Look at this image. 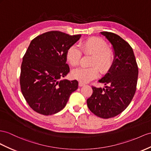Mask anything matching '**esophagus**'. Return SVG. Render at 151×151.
<instances>
[{"label":"esophagus","mask_w":151,"mask_h":151,"mask_svg":"<svg viewBox=\"0 0 151 151\" xmlns=\"http://www.w3.org/2000/svg\"><path fill=\"white\" fill-rule=\"evenodd\" d=\"M78 85H79L80 87H82V86H85V83H82V82H79Z\"/></svg>","instance_id":"1"}]
</instances>
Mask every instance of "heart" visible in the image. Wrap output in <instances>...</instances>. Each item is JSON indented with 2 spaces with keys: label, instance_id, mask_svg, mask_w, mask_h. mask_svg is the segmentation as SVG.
Wrapping results in <instances>:
<instances>
[{
  "label": "heart",
  "instance_id": "b5f03b06",
  "mask_svg": "<svg viewBox=\"0 0 151 151\" xmlns=\"http://www.w3.org/2000/svg\"><path fill=\"white\" fill-rule=\"evenodd\" d=\"M80 46L81 50L75 45L69 46L65 55L68 63L71 66L78 65L82 55V51L86 55H92L89 61V65L91 66L79 68L73 70L71 73L73 78L81 82H87L97 77V67L102 73H106L110 69L114 63V53L102 38H88L81 42Z\"/></svg>",
  "mask_w": 151,
  "mask_h": 151
}]
</instances>
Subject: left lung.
Here are the masks:
<instances>
[{
	"label": "left lung",
	"instance_id": "8db88e82",
	"mask_svg": "<svg viewBox=\"0 0 151 151\" xmlns=\"http://www.w3.org/2000/svg\"><path fill=\"white\" fill-rule=\"evenodd\" d=\"M101 34L112 45L114 60L106 74L99 80L105 88L92 86V94L87 100L88 108L103 119L114 117L128 106L137 89L138 68L132 48L114 33Z\"/></svg>",
	"mask_w": 151,
	"mask_h": 151
}]
</instances>
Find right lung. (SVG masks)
<instances>
[{"label": "right lung", "mask_w": 151, "mask_h": 151, "mask_svg": "<svg viewBox=\"0 0 151 151\" xmlns=\"http://www.w3.org/2000/svg\"><path fill=\"white\" fill-rule=\"evenodd\" d=\"M80 37L54 30L30 42L23 57L20 83L26 101L36 112L45 115L59 112L78 88L77 80L60 79L69 72L67 50Z\"/></svg>", "instance_id": "1"}]
</instances>
